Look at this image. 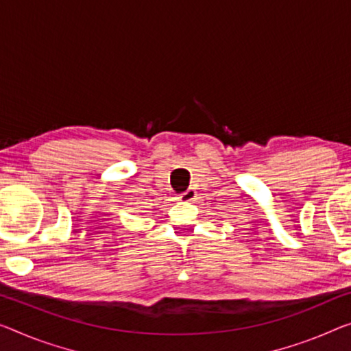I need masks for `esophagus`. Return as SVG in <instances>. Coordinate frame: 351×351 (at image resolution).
Listing matches in <instances>:
<instances>
[{
  "instance_id": "esophagus-1",
  "label": "esophagus",
  "mask_w": 351,
  "mask_h": 351,
  "mask_svg": "<svg viewBox=\"0 0 351 351\" xmlns=\"http://www.w3.org/2000/svg\"><path fill=\"white\" fill-rule=\"evenodd\" d=\"M196 197H197V193H196V190H194V188H188L186 191H183L182 194H179V199L182 202H191Z\"/></svg>"
}]
</instances>
